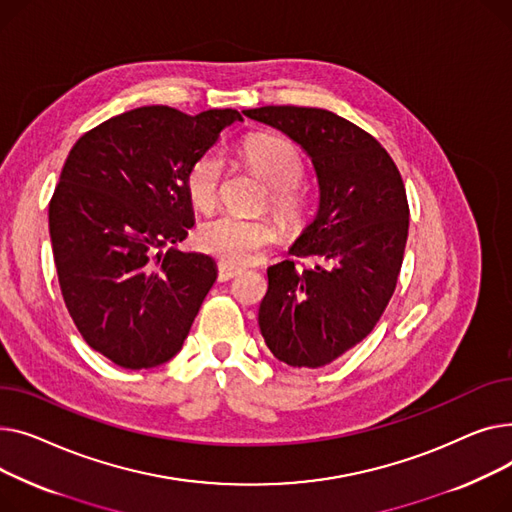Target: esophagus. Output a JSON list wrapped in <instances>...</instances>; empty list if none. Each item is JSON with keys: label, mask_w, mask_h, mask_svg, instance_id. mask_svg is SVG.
Segmentation results:
<instances>
[{"label": "esophagus", "mask_w": 512, "mask_h": 512, "mask_svg": "<svg viewBox=\"0 0 512 512\" xmlns=\"http://www.w3.org/2000/svg\"><path fill=\"white\" fill-rule=\"evenodd\" d=\"M239 273H242V270H239V268L229 266V264H225V262H219V273H217V277H219L221 283H223V281H229V279H233V277H237Z\"/></svg>", "instance_id": "obj_1"}]
</instances>
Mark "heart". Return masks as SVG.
<instances>
[{"label": "heart", "instance_id": "obj_1", "mask_svg": "<svg viewBox=\"0 0 512 512\" xmlns=\"http://www.w3.org/2000/svg\"><path fill=\"white\" fill-rule=\"evenodd\" d=\"M242 153L250 169L270 186V206L287 225H302L308 213V196L299 186L304 177V159L293 142L273 134H254L244 140ZM225 159L221 150L210 148L192 161L186 173L190 202L208 213L213 210L223 182ZM279 237L277 225L266 217L221 215L202 223L196 231V246L231 266L252 262Z\"/></svg>", "mask_w": 512, "mask_h": 512}]
</instances>
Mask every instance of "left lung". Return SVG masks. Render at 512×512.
<instances>
[{"mask_svg":"<svg viewBox=\"0 0 512 512\" xmlns=\"http://www.w3.org/2000/svg\"><path fill=\"white\" fill-rule=\"evenodd\" d=\"M244 115L287 134L312 159L320 200L291 254L268 266L264 343L293 368H322L364 341L395 293L409 231L401 173L380 142L333 111L268 105Z\"/></svg>","mask_w":512,"mask_h":512,"instance_id":"8db88e82","label":"left lung"}]
</instances>
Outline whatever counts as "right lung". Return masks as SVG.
<instances>
[{"instance_id": "1", "label": "right lung", "mask_w": 512, "mask_h": 512, "mask_svg": "<svg viewBox=\"0 0 512 512\" xmlns=\"http://www.w3.org/2000/svg\"><path fill=\"white\" fill-rule=\"evenodd\" d=\"M233 122H242L235 109L148 105L70 150L49 202L57 279L82 339L115 366L169 362L217 279L210 256L163 248L194 227L188 167Z\"/></svg>"}]
</instances>
